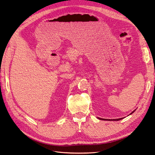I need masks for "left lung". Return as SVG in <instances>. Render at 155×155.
<instances>
[{"instance_id":"1","label":"left lung","mask_w":155,"mask_h":155,"mask_svg":"<svg viewBox=\"0 0 155 155\" xmlns=\"http://www.w3.org/2000/svg\"><path fill=\"white\" fill-rule=\"evenodd\" d=\"M135 111V110H134V111L132 112V113H130V115H131L132 113H133ZM99 119H100V120H108V121H119V120H121V119H123V118H119V119H102V118H99V117H97Z\"/></svg>"}]
</instances>
